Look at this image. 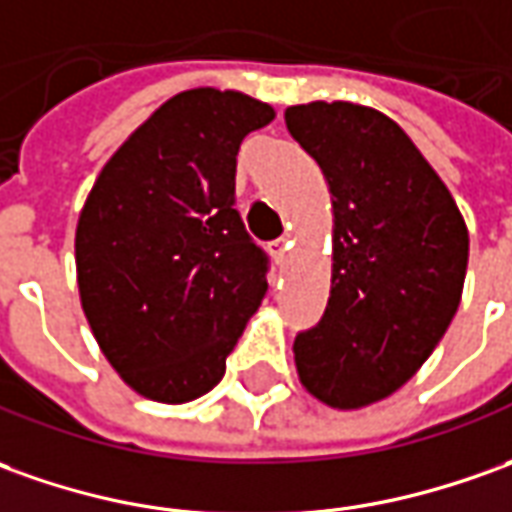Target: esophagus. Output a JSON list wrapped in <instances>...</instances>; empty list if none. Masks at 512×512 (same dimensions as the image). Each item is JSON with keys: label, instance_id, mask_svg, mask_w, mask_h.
Segmentation results:
<instances>
[{"label": "esophagus", "instance_id": "obj_1", "mask_svg": "<svg viewBox=\"0 0 512 512\" xmlns=\"http://www.w3.org/2000/svg\"><path fill=\"white\" fill-rule=\"evenodd\" d=\"M287 250H290V236H281V239H276V242L270 245V256H273V262L284 264V259H287Z\"/></svg>", "mask_w": 512, "mask_h": 512}]
</instances>
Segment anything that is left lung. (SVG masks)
<instances>
[{
	"instance_id": "1",
	"label": "left lung",
	"mask_w": 512,
	"mask_h": 512,
	"mask_svg": "<svg viewBox=\"0 0 512 512\" xmlns=\"http://www.w3.org/2000/svg\"><path fill=\"white\" fill-rule=\"evenodd\" d=\"M334 206L331 295L295 337L301 384L359 410L410 382L460 306L468 228L446 183L390 116L354 102L287 108Z\"/></svg>"
}]
</instances>
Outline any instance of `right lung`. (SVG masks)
<instances>
[{"instance_id": "obj_1", "label": "right lung", "mask_w": 512, "mask_h": 512, "mask_svg": "<svg viewBox=\"0 0 512 512\" xmlns=\"http://www.w3.org/2000/svg\"><path fill=\"white\" fill-rule=\"evenodd\" d=\"M273 116L239 91H181L111 155L80 211L83 312L144 398L209 393L262 303L270 262L234 209L236 153Z\"/></svg>"}]
</instances>
